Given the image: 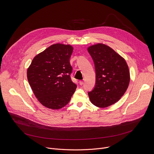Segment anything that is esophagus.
I'll return each instance as SVG.
<instances>
[{"mask_svg": "<svg viewBox=\"0 0 154 154\" xmlns=\"http://www.w3.org/2000/svg\"><path fill=\"white\" fill-rule=\"evenodd\" d=\"M79 83H80V85H83V83H84V82H83V81H79Z\"/></svg>", "mask_w": 154, "mask_h": 154, "instance_id": "esophagus-1", "label": "esophagus"}]
</instances>
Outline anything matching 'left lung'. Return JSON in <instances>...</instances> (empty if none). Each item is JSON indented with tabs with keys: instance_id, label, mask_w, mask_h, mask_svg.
I'll return each instance as SVG.
<instances>
[{
	"instance_id": "1",
	"label": "left lung",
	"mask_w": 154,
	"mask_h": 154,
	"mask_svg": "<svg viewBox=\"0 0 154 154\" xmlns=\"http://www.w3.org/2000/svg\"><path fill=\"white\" fill-rule=\"evenodd\" d=\"M88 51L95 66L96 85L88 93L91 103L105 108L117 102L124 94L130 77L125 59L102 43L90 46Z\"/></svg>"
}]
</instances>
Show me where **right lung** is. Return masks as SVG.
Here are the masks:
<instances>
[{
  "mask_svg": "<svg viewBox=\"0 0 154 154\" xmlns=\"http://www.w3.org/2000/svg\"><path fill=\"white\" fill-rule=\"evenodd\" d=\"M70 45L57 43L36 55L27 69V75L38 101L52 109L66 105L77 85L71 80L69 58L73 52Z\"/></svg>",
  "mask_w": 154,
  "mask_h": 154,
  "instance_id": "1",
  "label": "right lung"
}]
</instances>
